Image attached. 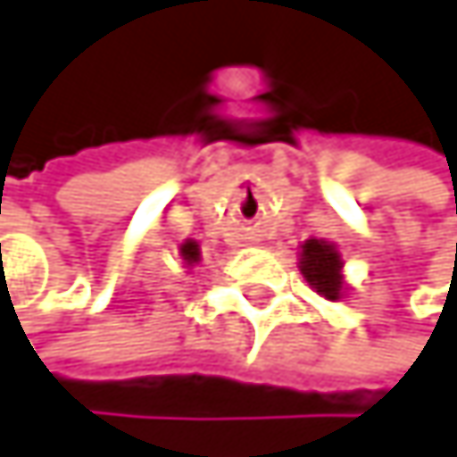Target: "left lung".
Returning a JSON list of instances; mask_svg holds the SVG:
<instances>
[{"mask_svg":"<svg viewBox=\"0 0 457 457\" xmlns=\"http://www.w3.org/2000/svg\"><path fill=\"white\" fill-rule=\"evenodd\" d=\"M340 254L337 249L326 244V241H315L310 238L304 246H302V271L307 277V282L326 298H340V290H343V279H340Z\"/></svg>","mask_w":457,"mask_h":457,"instance_id":"8db88e82","label":"left lung"}]
</instances>
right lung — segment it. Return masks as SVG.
<instances>
[{
	"label": "right lung",
	"instance_id": "1",
	"mask_svg": "<svg viewBox=\"0 0 457 457\" xmlns=\"http://www.w3.org/2000/svg\"><path fill=\"white\" fill-rule=\"evenodd\" d=\"M180 254H183V260H188V262H197V260H200V249H197L195 241L183 244V246H180Z\"/></svg>",
	"mask_w": 457,
	"mask_h": 457
}]
</instances>
